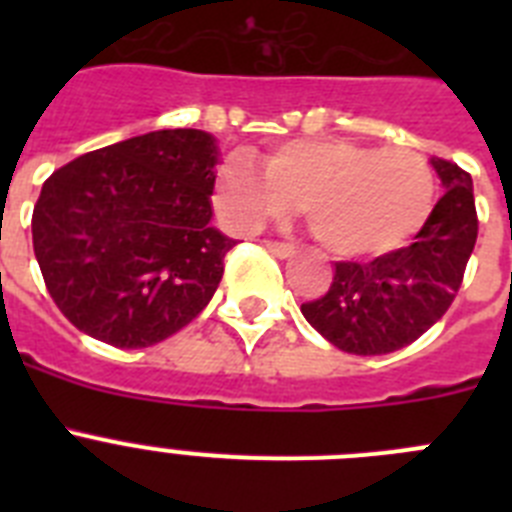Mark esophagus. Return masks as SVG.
<instances>
[{
    "label": "esophagus",
    "instance_id": "1",
    "mask_svg": "<svg viewBox=\"0 0 512 512\" xmlns=\"http://www.w3.org/2000/svg\"><path fill=\"white\" fill-rule=\"evenodd\" d=\"M264 246L269 248L274 256H279V259H287V256H292V253H295V246H292V243H284V241H264Z\"/></svg>",
    "mask_w": 512,
    "mask_h": 512
}]
</instances>
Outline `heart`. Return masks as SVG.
Wrapping results in <instances>:
<instances>
[{
	"label": "heart",
	"mask_w": 512,
	"mask_h": 512,
	"mask_svg": "<svg viewBox=\"0 0 512 512\" xmlns=\"http://www.w3.org/2000/svg\"><path fill=\"white\" fill-rule=\"evenodd\" d=\"M230 156L217 202L238 230L300 207L315 241L341 259L390 253L418 233L436 202L428 158L408 146L372 148L343 138L292 140L261 158Z\"/></svg>",
	"instance_id": "heart-1"
}]
</instances>
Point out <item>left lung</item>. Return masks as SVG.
Instances as JSON below:
<instances>
[{
    "label": "left lung",
    "mask_w": 512,
    "mask_h": 512,
    "mask_svg": "<svg viewBox=\"0 0 512 512\" xmlns=\"http://www.w3.org/2000/svg\"><path fill=\"white\" fill-rule=\"evenodd\" d=\"M446 187L415 241L369 264L338 261L320 300L302 305L307 323L346 354L379 356L418 341L449 310L477 243L472 176L431 158Z\"/></svg>",
    "instance_id": "8db88e82"
}]
</instances>
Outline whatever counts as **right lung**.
Segmentation results:
<instances>
[{
    "label": "right lung",
    "mask_w": 512,
    "mask_h": 512,
    "mask_svg": "<svg viewBox=\"0 0 512 512\" xmlns=\"http://www.w3.org/2000/svg\"><path fill=\"white\" fill-rule=\"evenodd\" d=\"M215 164L210 133L176 128L84 153L45 179L33 248L71 325L146 348L205 310L235 246L210 228Z\"/></svg>",
    "instance_id": "obj_1"
}]
</instances>
